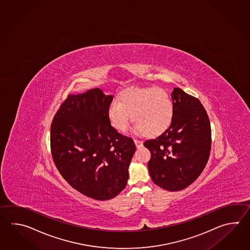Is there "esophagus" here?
I'll list each match as a JSON object with an SVG mask.
<instances>
[{"label":"esophagus","mask_w":250,"mask_h":250,"mask_svg":"<svg viewBox=\"0 0 250 250\" xmlns=\"http://www.w3.org/2000/svg\"><path fill=\"white\" fill-rule=\"evenodd\" d=\"M134 143H135L137 147H141L143 146V141L138 140V139H134Z\"/></svg>","instance_id":"34e87169"}]
</instances>
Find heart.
Returning a JSON list of instances; mask_svg holds the SVG:
<instances>
[{"label":"heart","mask_w":250,"mask_h":250,"mask_svg":"<svg viewBox=\"0 0 250 250\" xmlns=\"http://www.w3.org/2000/svg\"><path fill=\"white\" fill-rule=\"evenodd\" d=\"M107 114L118 131L127 129L131 114L136 131L154 137L170 127L174 105L170 95L163 88L128 87L119 93L118 102L110 104Z\"/></svg>","instance_id":"1"}]
</instances>
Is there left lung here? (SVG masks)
<instances>
[{
    "instance_id": "8db88e82",
    "label": "left lung",
    "mask_w": 250,
    "mask_h": 250,
    "mask_svg": "<svg viewBox=\"0 0 250 250\" xmlns=\"http://www.w3.org/2000/svg\"><path fill=\"white\" fill-rule=\"evenodd\" d=\"M174 116L159 137L145 141L150 150L152 181L169 191L186 188L197 180L208 164L212 133L207 111L200 101L181 88L171 93Z\"/></svg>"
}]
</instances>
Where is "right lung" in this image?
Returning a JSON list of instances; mask_svg holds the SVG:
<instances>
[{
	"label": "right lung",
	"instance_id": "add662e5",
	"mask_svg": "<svg viewBox=\"0 0 250 250\" xmlns=\"http://www.w3.org/2000/svg\"><path fill=\"white\" fill-rule=\"evenodd\" d=\"M112 96L100 88L69 95L51 124L54 165L70 186L86 197L108 200L127 185L136 146L108 119Z\"/></svg>",
	"mask_w": 250,
	"mask_h": 250
}]
</instances>
